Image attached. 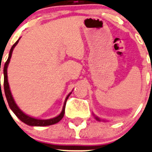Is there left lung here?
<instances>
[{
	"label": "left lung",
	"mask_w": 152,
	"mask_h": 152,
	"mask_svg": "<svg viewBox=\"0 0 152 152\" xmlns=\"http://www.w3.org/2000/svg\"><path fill=\"white\" fill-rule=\"evenodd\" d=\"M94 115V114H93ZM94 116H95V119H96V120H97V121H99V122H100V121H101V119H100V118H98L97 117V116H95V115H94ZM102 121H105V120H102Z\"/></svg>",
	"instance_id": "left-lung-1"
}]
</instances>
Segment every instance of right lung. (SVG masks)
I'll return each instance as SVG.
<instances>
[{"label": "right lung", "mask_w": 152, "mask_h": 152, "mask_svg": "<svg viewBox=\"0 0 152 152\" xmlns=\"http://www.w3.org/2000/svg\"><path fill=\"white\" fill-rule=\"evenodd\" d=\"M20 38H19L17 41H16L15 44L12 46V47L11 48L10 52H9V57H8V60H6V63L4 65V92H5V95H6V100H7L8 103H9V107L12 109L13 112L15 114L16 116L22 121V122L25 123L26 124L30 126H49L52 125V124H56V123L59 122L64 116V114H65V104H66V101L68 100V97L71 95L72 93L70 92L68 95H67L66 98H65V103H64V105L63 110H62V112L60 113V115H58L57 116H56L55 118H52V119H36V118L31 117V116H28V115L25 114V113L22 112V111L20 110V108L17 106V105L16 104L15 101H14V98H13V96L12 95V92L10 91V88H9V82H8V76H7V68L8 65H9V62H10V59L12 57V52L14 50V47H16L17 44L19 42V40Z\"/></svg>", "instance_id": "right-lung-1"}]
</instances>
